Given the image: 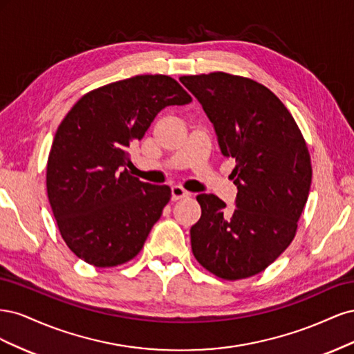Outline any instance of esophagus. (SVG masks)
<instances>
[{
    "instance_id": "34e87169",
    "label": "esophagus",
    "mask_w": 354,
    "mask_h": 354,
    "mask_svg": "<svg viewBox=\"0 0 354 354\" xmlns=\"http://www.w3.org/2000/svg\"><path fill=\"white\" fill-rule=\"evenodd\" d=\"M189 196H190V194L187 190H185L183 187H180V186L171 187V199H173V201H178V199L189 198Z\"/></svg>"
}]
</instances>
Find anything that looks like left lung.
Instances as JSON below:
<instances>
[{"label":"left lung","instance_id":"8db88e82","mask_svg":"<svg viewBox=\"0 0 354 354\" xmlns=\"http://www.w3.org/2000/svg\"><path fill=\"white\" fill-rule=\"evenodd\" d=\"M216 130L221 153L234 158L238 187L232 217L216 195L196 199L202 214L190 229L192 251L226 281L254 276L292 242L312 185V162L292 115L263 84L226 72L181 77Z\"/></svg>","mask_w":354,"mask_h":354}]
</instances>
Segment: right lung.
<instances>
[{
  "label": "right lung",
  "instance_id": "right-lung-1",
  "mask_svg": "<svg viewBox=\"0 0 354 354\" xmlns=\"http://www.w3.org/2000/svg\"><path fill=\"white\" fill-rule=\"evenodd\" d=\"M190 102L171 77L137 75L87 93L68 112L48 155L47 195L78 259L115 267L142 251L171 189L128 173V151L164 108Z\"/></svg>",
  "mask_w": 354,
  "mask_h": 354
}]
</instances>
